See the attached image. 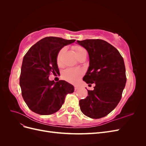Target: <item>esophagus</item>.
<instances>
[{
  "label": "esophagus",
  "mask_w": 146,
  "mask_h": 146,
  "mask_svg": "<svg viewBox=\"0 0 146 146\" xmlns=\"http://www.w3.org/2000/svg\"><path fill=\"white\" fill-rule=\"evenodd\" d=\"M74 88H75V90H78V88H79V86H77V85H75L74 86Z\"/></svg>",
  "instance_id": "1"
}]
</instances>
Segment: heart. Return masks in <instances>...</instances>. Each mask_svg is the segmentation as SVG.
Returning a JSON list of instances; mask_svg holds the SVG:
<instances>
[{
    "mask_svg": "<svg viewBox=\"0 0 146 146\" xmlns=\"http://www.w3.org/2000/svg\"><path fill=\"white\" fill-rule=\"evenodd\" d=\"M75 52H76V55L78 54L79 53L82 52L83 50H85V48L81 46H75L74 47ZM64 50V48H62L58 54L56 58L57 64L59 66L61 65V56H62ZM83 72L82 70L78 69H74V68H68L66 69L63 72L62 74V77L65 80L68 81L70 83H76L77 82L81 76H82Z\"/></svg>",
    "mask_w": 146,
    "mask_h": 146,
    "instance_id": "1",
    "label": "heart"
}]
</instances>
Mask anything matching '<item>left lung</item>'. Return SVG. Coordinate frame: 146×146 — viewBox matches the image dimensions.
<instances>
[{
  "label": "left lung",
  "instance_id": "1",
  "mask_svg": "<svg viewBox=\"0 0 146 146\" xmlns=\"http://www.w3.org/2000/svg\"><path fill=\"white\" fill-rule=\"evenodd\" d=\"M77 44L88 52L90 66L83 80L95 83L86 99L79 101L82 112L92 119L107 116L121 100L127 81L125 68L120 53L102 39H85Z\"/></svg>",
  "mask_w": 146,
  "mask_h": 146
}]
</instances>
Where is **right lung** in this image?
<instances>
[{
	"instance_id": "obj_1",
	"label": "right lung",
	"mask_w": 146,
	"mask_h": 146,
	"mask_svg": "<svg viewBox=\"0 0 146 146\" xmlns=\"http://www.w3.org/2000/svg\"><path fill=\"white\" fill-rule=\"evenodd\" d=\"M75 39L46 37L30 47L24 57L19 84L22 96L32 111L49 115L60 109L66 96L72 93L74 87L64 80L55 82L48 79L50 73H58L56 58L64 46Z\"/></svg>"
}]
</instances>
